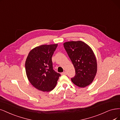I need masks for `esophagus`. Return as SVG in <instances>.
<instances>
[{"label":"esophagus","instance_id":"34e87169","mask_svg":"<svg viewBox=\"0 0 120 120\" xmlns=\"http://www.w3.org/2000/svg\"><path fill=\"white\" fill-rule=\"evenodd\" d=\"M67 72H63V73H61V75H67Z\"/></svg>","mask_w":120,"mask_h":120}]
</instances>
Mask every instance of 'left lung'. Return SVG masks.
<instances>
[{
	"mask_svg": "<svg viewBox=\"0 0 120 120\" xmlns=\"http://www.w3.org/2000/svg\"><path fill=\"white\" fill-rule=\"evenodd\" d=\"M63 45L75 69L72 82L80 87L90 85L97 72V61L91 48L82 41H68Z\"/></svg>",
	"mask_w": 120,
	"mask_h": 120,
	"instance_id": "obj_1",
	"label": "left lung"
}]
</instances>
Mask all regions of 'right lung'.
I'll list each match as a JSON object with an SVG mask.
<instances>
[{"label":"right lung","mask_w":120,"mask_h":120,"mask_svg":"<svg viewBox=\"0 0 120 120\" xmlns=\"http://www.w3.org/2000/svg\"><path fill=\"white\" fill-rule=\"evenodd\" d=\"M58 44L41 45L31 50L26 58L25 69L30 83L37 89L50 91L55 87L59 73L53 69L52 57Z\"/></svg>","instance_id":"right-lung-1"}]
</instances>
